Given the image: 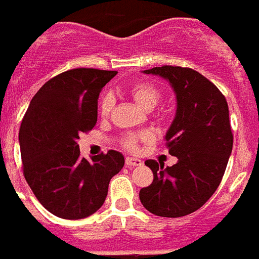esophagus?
Masks as SVG:
<instances>
[{"instance_id":"1","label":"esophagus","mask_w":259,"mask_h":259,"mask_svg":"<svg viewBox=\"0 0 259 259\" xmlns=\"http://www.w3.org/2000/svg\"><path fill=\"white\" fill-rule=\"evenodd\" d=\"M124 162H126V166H129V167H136V166H141L143 164V160H140L137 158H132V156H127Z\"/></svg>"}]
</instances>
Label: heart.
<instances>
[{
    "instance_id": "heart-1",
    "label": "heart",
    "mask_w": 259,
    "mask_h": 259,
    "mask_svg": "<svg viewBox=\"0 0 259 259\" xmlns=\"http://www.w3.org/2000/svg\"><path fill=\"white\" fill-rule=\"evenodd\" d=\"M130 95L133 97V100L139 105H141L145 110H152L155 105L158 104L159 99H160V93L155 88L152 83L148 82H140V83H135L130 88ZM115 99L111 93H105L100 100V114L101 116H108L114 107ZM148 133H141L137 136H129L126 139L124 145L129 149H136V143L137 140H148Z\"/></svg>"
}]
</instances>
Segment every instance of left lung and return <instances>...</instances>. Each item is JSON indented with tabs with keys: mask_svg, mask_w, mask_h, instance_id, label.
<instances>
[{
	"mask_svg": "<svg viewBox=\"0 0 259 259\" xmlns=\"http://www.w3.org/2000/svg\"><path fill=\"white\" fill-rule=\"evenodd\" d=\"M143 72L166 79L176 95V116L164 140L178 160L167 167L145 160L154 181L140 191V200L155 215L184 217L211 198L225 173L233 147L228 103L217 86L192 68L163 66Z\"/></svg>",
	"mask_w": 259,
	"mask_h": 259,
	"instance_id": "1",
	"label": "left lung"
}]
</instances>
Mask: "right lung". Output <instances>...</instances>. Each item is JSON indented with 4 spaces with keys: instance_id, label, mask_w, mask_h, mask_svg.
I'll return each mask as SVG.
<instances>
[{
    "instance_id": "1",
    "label": "right lung",
    "mask_w": 259,
    "mask_h": 259,
    "mask_svg": "<svg viewBox=\"0 0 259 259\" xmlns=\"http://www.w3.org/2000/svg\"><path fill=\"white\" fill-rule=\"evenodd\" d=\"M116 71L75 68L52 78L30 101L19 132L23 171L44 207L81 220L103 206L124 164L118 151L82 158L78 139L97 122V99Z\"/></svg>"
}]
</instances>
